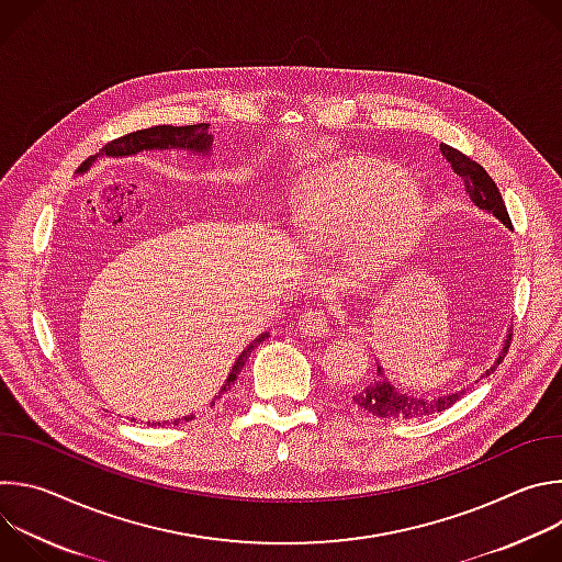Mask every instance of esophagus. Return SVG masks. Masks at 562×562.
<instances>
[{
  "instance_id": "34e87169",
  "label": "esophagus",
  "mask_w": 562,
  "mask_h": 562,
  "mask_svg": "<svg viewBox=\"0 0 562 562\" xmlns=\"http://www.w3.org/2000/svg\"><path fill=\"white\" fill-rule=\"evenodd\" d=\"M300 331L304 336H329L334 331V319L323 311H306L300 319Z\"/></svg>"
}]
</instances>
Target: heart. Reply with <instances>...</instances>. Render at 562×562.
<instances>
[{"label":"heart","instance_id":"1","mask_svg":"<svg viewBox=\"0 0 562 562\" xmlns=\"http://www.w3.org/2000/svg\"><path fill=\"white\" fill-rule=\"evenodd\" d=\"M427 200L416 182L371 159H342L311 173L295 193V233L313 254L353 245L362 269H378L420 235Z\"/></svg>","mask_w":562,"mask_h":562}]
</instances>
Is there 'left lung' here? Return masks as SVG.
<instances>
[{"instance_id":"left-lung-1","label":"left lung","mask_w":562,"mask_h":562,"mask_svg":"<svg viewBox=\"0 0 562 562\" xmlns=\"http://www.w3.org/2000/svg\"><path fill=\"white\" fill-rule=\"evenodd\" d=\"M440 150H442V157L447 159V162L451 165L453 173L460 176V180L464 182L467 191H469V198L475 206L485 209L490 213H494L501 222L509 224L512 226V220H509V213H507V206L503 202V195L496 187V182L490 178V173L480 167L477 162H473V159L469 155H464L462 150L449 146V144H440ZM514 334V331H512ZM512 334L507 336L505 340V347H503V353L496 362V367L503 362V358L507 356L509 351V345H512ZM492 367L487 371V375L496 369ZM464 395V391H458V393H449V395H440V397H434V400H423V397H409L407 393H400L395 391L389 382H386V375L382 371V367L375 369V375L371 380H367V384L358 386V391L353 393V405L364 412V414H371L375 418H384V420H412V418H423V416H431V414H438V412H445L449 409L456 400H460Z\"/></svg>"}]
</instances>
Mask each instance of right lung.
Returning <instances> with one entry per match:
<instances>
[{
    "instance_id": "obj_1",
    "label": "right lung",
    "mask_w": 562,
    "mask_h": 562,
    "mask_svg": "<svg viewBox=\"0 0 562 562\" xmlns=\"http://www.w3.org/2000/svg\"><path fill=\"white\" fill-rule=\"evenodd\" d=\"M209 124H191V126H150V128H142V131H133V133H128V135H124V137H117V139H113V142H109L100 153H95V155H91L87 162H82V167H79V171H85V169H89V165L93 162V159L98 157V155H109V157H113V155H133V153H139V150H144V148H191V150H206L209 146H211V142H213V137L209 135ZM269 338V334H260L245 351H243V356L237 358V362L233 364V369H231V373H228V378H226V382H224V386H222V391L220 393H224V391H228L231 389V384L235 382V378L239 375V371H243V367H245V362H247V358L251 356V351L260 345V342H265ZM184 423L187 420H193V416H189V418H182ZM159 425V423H157ZM173 425H180V420H173Z\"/></svg>"
}]
</instances>
